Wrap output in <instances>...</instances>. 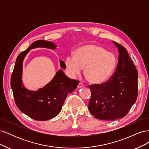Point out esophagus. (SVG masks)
Segmentation results:
<instances>
[{
	"mask_svg": "<svg viewBox=\"0 0 149 149\" xmlns=\"http://www.w3.org/2000/svg\"><path fill=\"white\" fill-rule=\"evenodd\" d=\"M84 87V84L81 83H79L78 85V88H83Z\"/></svg>",
	"mask_w": 149,
	"mask_h": 149,
	"instance_id": "obj_1",
	"label": "esophagus"
}]
</instances>
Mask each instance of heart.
<instances>
[{"label":"heart","instance_id":"b5f03b06","mask_svg":"<svg viewBox=\"0 0 149 149\" xmlns=\"http://www.w3.org/2000/svg\"><path fill=\"white\" fill-rule=\"evenodd\" d=\"M117 60L113 53L94 43L80 47L75 50L74 56H67L65 64L68 74L74 77L84 67L86 78L92 84L105 82L113 73Z\"/></svg>","mask_w":149,"mask_h":149}]
</instances>
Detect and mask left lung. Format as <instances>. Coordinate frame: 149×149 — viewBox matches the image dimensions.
Wrapping results in <instances>:
<instances>
[{
    "mask_svg": "<svg viewBox=\"0 0 149 149\" xmlns=\"http://www.w3.org/2000/svg\"><path fill=\"white\" fill-rule=\"evenodd\" d=\"M112 42L118 49V66L107 82L89 86L91 96L88 105L89 111L94 118L109 121L124 118L137 97L136 68L127 49Z\"/></svg>",
    "mask_w": 149,
    "mask_h": 149,
    "instance_id": "obj_1",
    "label": "left lung"
}]
</instances>
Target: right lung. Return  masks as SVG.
Wrapping results in <instances>:
<instances>
[{"mask_svg":"<svg viewBox=\"0 0 149 149\" xmlns=\"http://www.w3.org/2000/svg\"><path fill=\"white\" fill-rule=\"evenodd\" d=\"M37 48L55 49L56 45L45 40H38L20 53L17 58L10 84L16 105L21 112L36 120H47L60 113L67 94L74 91L79 81L69 78L63 71L60 70L42 88L37 91L26 89L22 79L23 62L30 49ZM60 65L62 68H66L64 61L60 60Z\"/></svg>","mask_w":149,"mask_h":149,"instance_id":"right-lung-1","label":"right lung"}]
</instances>
